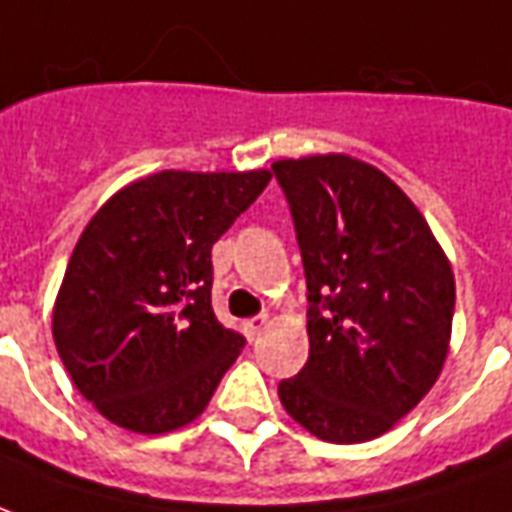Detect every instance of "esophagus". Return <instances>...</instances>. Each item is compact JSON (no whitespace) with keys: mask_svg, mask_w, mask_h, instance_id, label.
<instances>
[{"mask_svg":"<svg viewBox=\"0 0 512 512\" xmlns=\"http://www.w3.org/2000/svg\"><path fill=\"white\" fill-rule=\"evenodd\" d=\"M245 327V335H248V341H256L261 335V330L267 327V316H253V319H248V322L242 324Z\"/></svg>","mask_w":512,"mask_h":512,"instance_id":"obj_1","label":"esophagus"}]
</instances>
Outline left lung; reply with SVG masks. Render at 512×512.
<instances>
[{"mask_svg": "<svg viewBox=\"0 0 512 512\" xmlns=\"http://www.w3.org/2000/svg\"><path fill=\"white\" fill-rule=\"evenodd\" d=\"M308 281V363L278 384L308 434L357 445L387 434L445 368L455 275L414 201L343 152L272 163Z\"/></svg>", "mask_w": 512, "mask_h": 512, "instance_id": "left-lung-1", "label": "left lung"}]
</instances>
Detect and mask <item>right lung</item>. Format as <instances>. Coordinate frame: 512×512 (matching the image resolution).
Instances as JSON below:
<instances>
[{
	"label": "right lung",
	"instance_id": "1",
	"mask_svg": "<svg viewBox=\"0 0 512 512\" xmlns=\"http://www.w3.org/2000/svg\"><path fill=\"white\" fill-rule=\"evenodd\" d=\"M270 179V169L158 171L119 188L81 231L51 333L108 423L155 436L207 409L245 346L212 311V245Z\"/></svg>",
	"mask_w": 512,
	"mask_h": 512
}]
</instances>
